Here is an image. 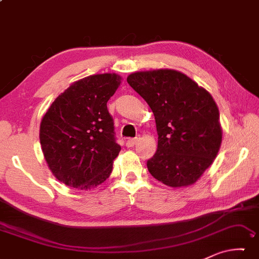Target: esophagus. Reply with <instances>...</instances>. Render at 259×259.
<instances>
[{"instance_id":"34e87169","label":"esophagus","mask_w":259,"mask_h":259,"mask_svg":"<svg viewBox=\"0 0 259 259\" xmlns=\"http://www.w3.org/2000/svg\"><path fill=\"white\" fill-rule=\"evenodd\" d=\"M138 141H139V137H136V138H129L128 141H126L125 145L128 146V147H133V146H135V145L137 144Z\"/></svg>"}]
</instances>
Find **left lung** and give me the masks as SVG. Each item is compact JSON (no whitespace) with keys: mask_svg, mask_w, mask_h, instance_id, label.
Listing matches in <instances>:
<instances>
[{"mask_svg":"<svg viewBox=\"0 0 259 259\" xmlns=\"http://www.w3.org/2000/svg\"><path fill=\"white\" fill-rule=\"evenodd\" d=\"M126 81L154 114L158 149L147 169L163 184H195L218 155L223 142L219 109L211 93L173 69L136 71Z\"/></svg>","mask_w":259,"mask_h":259,"instance_id":"obj_1","label":"left lung"}]
</instances>
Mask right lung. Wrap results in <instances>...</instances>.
<instances>
[{"mask_svg":"<svg viewBox=\"0 0 259 259\" xmlns=\"http://www.w3.org/2000/svg\"><path fill=\"white\" fill-rule=\"evenodd\" d=\"M117 73H97L61 93L40 123V144L53 175L65 186L91 190L104 183L121 151L107 101L121 84Z\"/></svg>","mask_w":259,"mask_h":259,"instance_id":"right-lung-1","label":"right lung"}]
</instances>
